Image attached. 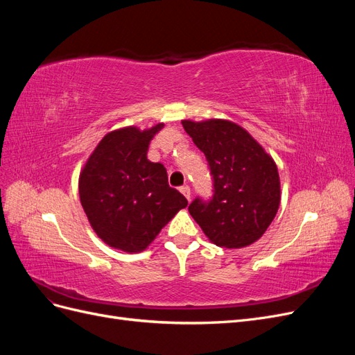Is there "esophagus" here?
Instances as JSON below:
<instances>
[{
    "label": "esophagus",
    "instance_id": "obj_1",
    "mask_svg": "<svg viewBox=\"0 0 355 355\" xmlns=\"http://www.w3.org/2000/svg\"><path fill=\"white\" fill-rule=\"evenodd\" d=\"M179 191L182 192V194H184V197L189 201L191 200V188L188 187V185H184V187H180L179 188Z\"/></svg>",
    "mask_w": 355,
    "mask_h": 355
}]
</instances>
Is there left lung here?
Here are the masks:
<instances>
[{
  "instance_id": "1",
  "label": "left lung",
  "mask_w": 355,
  "mask_h": 355,
  "mask_svg": "<svg viewBox=\"0 0 355 355\" xmlns=\"http://www.w3.org/2000/svg\"><path fill=\"white\" fill-rule=\"evenodd\" d=\"M182 125L206 155L213 180V196L192 201L191 216L216 245L237 249L259 240L280 206L274 159L231 121H182Z\"/></svg>"
}]
</instances>
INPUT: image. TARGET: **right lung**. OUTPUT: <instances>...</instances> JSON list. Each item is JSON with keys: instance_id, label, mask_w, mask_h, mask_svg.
Listing matches in <instances>:
<instances>
[{"instance_id": "add662e5", "label": "right lung", "mask_w": 355, "mask_h": 355, "mask_svg": "<svg viewBox=\"0 0 355 355\" xmlns=\"http://www.w3.org/2000/svg\"><path fill=\"white\" fill-rule=\"evenodd\" d=\"M164 127H125L106 135L80 175V200L94 232L111 247L142 252L161 228L188 206L168 187L163 164L146 158L149 142Z\"/></svg>"}]
</instances>
